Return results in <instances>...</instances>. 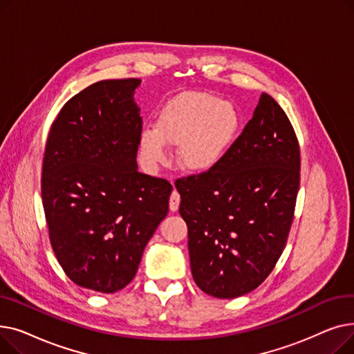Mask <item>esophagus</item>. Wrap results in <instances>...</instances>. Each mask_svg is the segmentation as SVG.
Instances as JSON below:
<instances>
[{"label":"esophagus","mask_w":354,"mask_h":354,"mask_svg":"<svg viewBox=\"0 0 354 354\" xmlns=\"http://www.w3.org/2000/svg\"><path fill=\"white\" fill-rule=\"evenodd\" d=\"M179 203H180V195L178 194L176 189H174L172 195H171V199H169V208L172 212H176L178 208H179Z\"/></svg>","instance_id":"esophagus-1"}]
</instances>
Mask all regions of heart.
I'll return each mask as SVG.
<instances>
[{
	"mask_svg": "<svg viewBox=\"0 0 354 354\" xmlns=\"http://www.w3.org/2000/svg\"><path fill=\"white\" fill-rule=\"evenodd\" d=\"M239 116L230 102L201 91H185L159 111L155 127L139 136V155L149 171L166 162V146H178L185 171L203 174L215 167L231 146Z\"/></svg>",
	"mask_w": 354,
	"mask_h": 354,
	"instance_id": "1",
	"label": "heart"
}]
</instances>
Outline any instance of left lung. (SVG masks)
Wrapping results in <instances>:
<instances>
[{"label": "left lung", "instance_id": "obj_1", "mask_svg": "<svg viewBox=\"0 0 354 354\" xmlns=\"http://www.w3.org/2000/svg\"><path fill=\"white\" fill-rule=\"evenodd\" d=\"M175 187L196 286L216 299L255 290L284 251L300 187V146L286 111L263 93L221 162Z\"/></svg>", "mask_w": 354, "mask_h": 354}]
</instances>
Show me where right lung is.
I'll list each match as a JSON object with an SVG mask.
<instances>
[{
  "mask_svg": "<svg viewBox=\"0 0 354 354\" xmlns=\"http://www.w3.org/2000/svg\"><path fill=\"white\" fill-rule=\"evenodd\" d=\"M140 79L102 80L77 93L51 124L41 198L53 251L77 286L116 292L169 209L172 185L138 171Z\"/></svg>",
  "mask_w": 354,
  "mask_h": 354,
  "instance_id": "add662e5",
  "label": "right lung"
}]
</instances>
